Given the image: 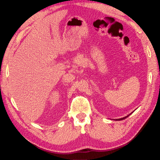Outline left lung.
<instances>
[{"label":"left lung","instance_id":"1","mask_svg":"<svg viewBox=\"0 0 160 160\" xmlns=\"http://www.w3.org/2000/svg\"><path fill=\"white\" fill-rule=\"evenodd\" d=\"M131 115V113L129 114V115H127V116H125V117H124V118H120V119H115L116 121H120V120H123V119H125V118H127L128 117H129V115Z\"/></svg>","mask_w":160,"mask_h":160}]
</instances>
